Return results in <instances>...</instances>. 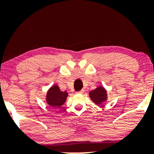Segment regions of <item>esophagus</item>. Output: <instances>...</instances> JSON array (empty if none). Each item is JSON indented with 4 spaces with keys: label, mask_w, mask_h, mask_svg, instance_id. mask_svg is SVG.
<instances>
[{
    "label": "esophagus",
    "mask_w": 154,
    "mask_h": 154,
    "mask_svg": "<svg viewBox=\"0 0 154 154\" xmlns=\"http://www.w3.org/2000/svg\"><path fill=\"white\" fill-rule=\"evenodd\" d=\"M84 92H85V90H81V91L77 92V93H79V94H83Z\"/></svg>",
    "instance_id": "1"
}]
</instances>
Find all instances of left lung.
Masks as SVG:
<instances>
[{"instance_id": "obj_1", "label": "left lung", "mask_w": 154, "mask_h": 154, "mask_svg": "<svg viewBox=\"0 0 154 154\" xmlns=\"http://www.w3.org/2000/svg\"><path fill=\"white\" fill-rule=\"evenodd\" d=\"M89 97L94 104L100 105L107 100L106 90L102 86H99L89 92Z\"/></svg>"}]
</instances>
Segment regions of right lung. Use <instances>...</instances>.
<instances>
[{
  "mask_svg": "<svg viewBox=\"0 0 154 154\" xmlns=\"http://www.w3.org/2000/svg\"><path fill=\"white\" fill-rule=\"evenodd\" d=\"M68 93L66 91H61L57 85H53L46 94V102L50 106L54 108L61 107L66 102Z\"/></svg>",
  "mask_w": 154,
  "mask_h": 154,
  "instance_id": "add662e5",
  "label": "right lung"
}]
</instances>
